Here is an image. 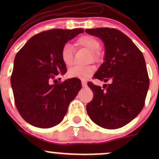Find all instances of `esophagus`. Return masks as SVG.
<instances>
[{"instance_id": "1", "label": "esophagus", "mask_w": 159, "mask_h": 159, "mask_svg": "<svg viewBox=\"0 0 159 159\" xmlns=\"http://www.w3.org/2000/svg\"><path fill=\"white\" fill-rule=\"evenodd\" d=\"M81 84H82V87H87V83H86L85 81H81Z\"/></svg>"}]
</instances>
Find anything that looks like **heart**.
<instances>
[{
	"instance_id": "1",
	"label": "heart",
	"mask_w": 159,
	"mask_h": 159,
	"mask_svg": "<svg viewBox=\"0 0 159 159\" xmlns=\"http://www.w3.org/2000/svg\"><path fill=\"white\" fill-rule=\"evenodd\" d=\"M78 46L82 47L91 52L93 59L95 61H98L100 59L99 48L101 47L100 42L97 39L89 35L82 36L76 42ZM73 47L70 44H66L61 50V60L66 66L69 67L73 63ZM95 72V68L93 66H74L67 72L69 78H78L82 80H86L90 78Z\"/></svg>"
}]
</instances>
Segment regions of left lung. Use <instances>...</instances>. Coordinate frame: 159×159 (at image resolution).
<instances>
[{"instance_id":"obj_1","label":"left lung","mask_w":159,"mask_h":159,"mask_svg":"<svg viewBox=\"0 0 159 159\" xmlns=\"http://www.w3.org/2000/svg\"><path fill=\"white\" fill-rule=\"evenodd\" d=\"M105 45L104 63L94 78L104 82L103 88L89 83L93 98L87 105V114L96 125L119 129L130 123L144 106L149 80L143 55L130 38L108 27L86 29Z\"/></svg>"}]
</instances>
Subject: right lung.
<instances>
[{"label": "right lung", "instance_id": "right-lung-1", "mask_svg": "<svg viewBox=\"0 0 159 159\" xmlns=\"http://www.w3.org/2000/svg\"><path fill=\"white\" fill-rule=\"evenodd\" d=\"M81 33L82 28L42 32L30 38L16 55L11 86L17 110L30 125L48 129L59 124L81 89L78 79L50 84L54 75L66 72L61 57L63 47Z\"/></svg>", "mask_w": 159, "mask_h": 159}]
</instances>
